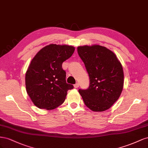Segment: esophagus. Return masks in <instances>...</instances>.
<instances>
[{"label": "esophagus", "mask_w": 148, "mask_h": 148, "mask_svg": "<svg viewBox=\"0 0 148 148\" xmlns=\"http://www.w3.org/2000/svg\"><path fill=\"white\" fill-rule=\"evenodd\" d=\"M79 87V84L78 83H76L74 85V88H77Z\"/></svg>", "instance_id": "1"}]
</instances>
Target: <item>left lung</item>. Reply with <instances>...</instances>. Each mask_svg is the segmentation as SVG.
Instances as JSON below:
<instances>
[{
    "mask_svg": "<svg viewBox=\"0 0 148 148\" xmlns=\"http://www.w3.org/2000/svg\"><path fill=\"white\" fill-rule=\"evenodd\" d=\"M77 52L90 77L87 90L79 89L86 106L94 112H103L119 99L123 90V67L115 54L98 45L80 46Z\"/></svg>",
    "mask_w": 148,
    "mask_h": 148,
    "instance_id": "obj_1",
    "label": "left lung"
}]
</instances>
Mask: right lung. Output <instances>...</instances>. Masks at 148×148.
<instances>
[{"label": "right lung", "instance_id": "1", "mask_svg": "<svg viewBox=\"0 0 148 148\" xmlns=\"http://www.w3.org/2000/svg\"><path fill=\"white\" fill-rule=\"evenodd\" d=\"M73 46L50 44L33 58L25 75L26 90L35 106L53 110L64 102L67 90L73 88L66 81L62 62L74 52Z\"/></svg>", "mask_w": 148, "mask_h": 148}]
</instances>
